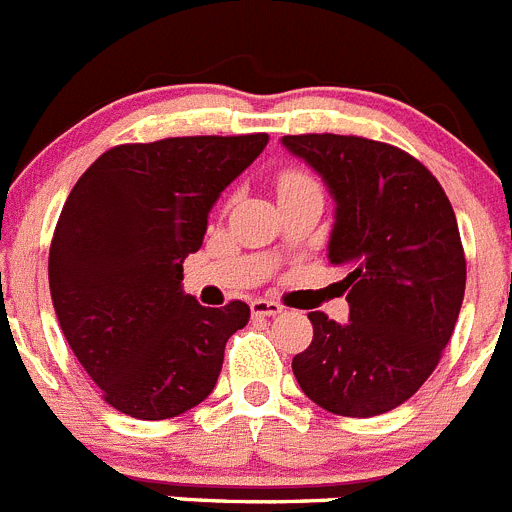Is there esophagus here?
Returning <instances> with one entry per match:
<instances>
[{"mask_svg": "<svg viewBox=\"0 0 512 512\" xmlns=\"http://www.w3.org/2000/svg\"><path fill=\"white\" fill-rule=\"evenodd\" d=\"M252 308V316H278L280 311H283V306H280L278 301H267V298H255V301L250 303Z\"/></svg>", "mask_w": 512, "mask_h": 512, "instance_id": "obj_1", "label": "esophagus"}]
</instances>
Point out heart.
Listing matches in <instances>:
<instances>
[{"instance_id": "1", "label": "heart", "mask_w": 512, "mask_h": 512, "mask_svg": "<svg viewBox=\"0 0 512 512\" xmlns=\"http://www.w3.org/2000/svg\"><path fill=\"white\" fill-rule=\"evenodd\" d=\"M311 183H313V178H308L306 173H301V170H285L283 176L278 178V193L293 191V188L311 186Z\"/></svg>"}]
</instances>
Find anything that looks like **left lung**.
<instances>
[{
    "mask_svg": "<svg viewBox=\"0 0 512 512\" xmlns=\"http://www.w3.org/2000/svg\"><path fill=\"white\" fill-rule=\"evenodd\" d=\"M336 201L329 260L347 270L349 321L311 311L293 357L324 411L370 418L398 408L439 365L459 319L467 262L441 183L413 155L354 135H285Z\"/></svg>",
    "mask_w": 512,
    "mask_h": 512,
    "instance_id": "8db88e82",
    "label": "left lung"
}]
</instances>
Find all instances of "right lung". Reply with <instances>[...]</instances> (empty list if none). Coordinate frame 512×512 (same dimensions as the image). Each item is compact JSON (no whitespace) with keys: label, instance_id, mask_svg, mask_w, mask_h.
<instances>
[{"label":"right lung","instance_id":"1","mask_svg":"<svg viewBox=\"0 0 512 512\" xmlns=\"http://www.w3.org/2000/svg\"><path fill=\"white\" fill-rule=\"evenodd\" d=\"M265 145V132L117 145L68 193L50 242V296L68 347L117 411L163 421L214 390L250 306H201L183 293V260Z\"/></svg>","mask_w":512,"mask_h":512}]
</instances>
